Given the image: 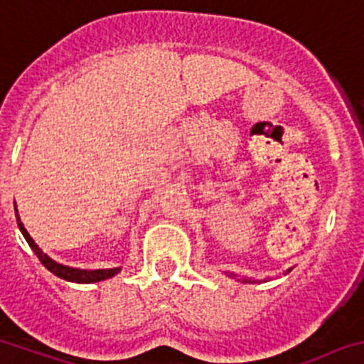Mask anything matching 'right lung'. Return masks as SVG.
Listing matches in <instances>:
<instances>
[{
    "instance_id": "add662e5",
    "label": "right lung",
    "mask_w": 364,
    "mask_h": 364,
    "mask_svg": "<svg viewBox=\"0 0 364 364\" xmlns=\"http://www.w3.org/2000/svg\"><path fill=\"white\" fill-rule=\"evenodd\" d=\"M16 218H17V225H19L21 232H23L24 240L28 241L30 248H32V250L36 252V255H37V257H39V261L43 262V264L46 266V268L50 269L51 273H55V275H57V277H60V279L69 280V282L91 284V282H100V280L110 279V277H114V275H116V273H119L121 268H110V269H76V268H69V266H64V264H58V262H55L53 259L48 257L46 254H43V250H41V248L37 247L36 241H33L32 237H30V234H28V232H26V228L23 227V223H21L19 214H16Z\"/></svg>"
}]
</instances>
